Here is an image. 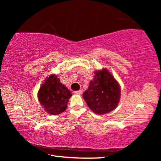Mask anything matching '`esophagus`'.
Segmentation results:
<instances>
[{"instance_id": "obj_1", "label": "esophagus", "mask_w": 161, "mask_h": 161, "mask_svg": "<svg viewBox=\"0 0 161 161\" xmlns=\"http://www.w3.org/2000/svg\"><path fill=\"white\" fill-rule=\"evenodd\" d=\"M75 94H82V90H79V91H75Z\"/></svg>"}]
</instances>
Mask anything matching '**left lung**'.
Returning <instances> with one entry per match:
<instances>
[{"label": "left lung", "mask_w": 161, "mask_h": 161, "mask_svg": "<svg viewBox=\"0 0 161 161\" xmlns=\"http://www.w3.org/2000/svg\"><path fill=\"white\" fill-rule=\"evenodd\" d=\"M89 108L97 114H104L115 108L120 99V87L112 75L103 69L95 72L94 80L83 93Z\"/></svg>", "instance_id": "obj_1"}]
</instances>
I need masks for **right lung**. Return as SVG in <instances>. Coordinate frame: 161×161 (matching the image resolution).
I'll return each mask as SVG.
<instances>
[{
	"instance_id": "1",
	"label": "right lung",
	"mask_w": 161,
	"mask_h": 161,
	"mask_svg": "<svg viewBox=\"0 0 161 161\" xmlns=\"http://www.w3.org/2000/svg\"><path fill=\"white\" fill-rule=\"evenodd\" d=\"M70 91L60 82L56 75H51L40 87L38 99L45 110L52 115H58L66 110Z\"/></svg>"
}]
</instances>
